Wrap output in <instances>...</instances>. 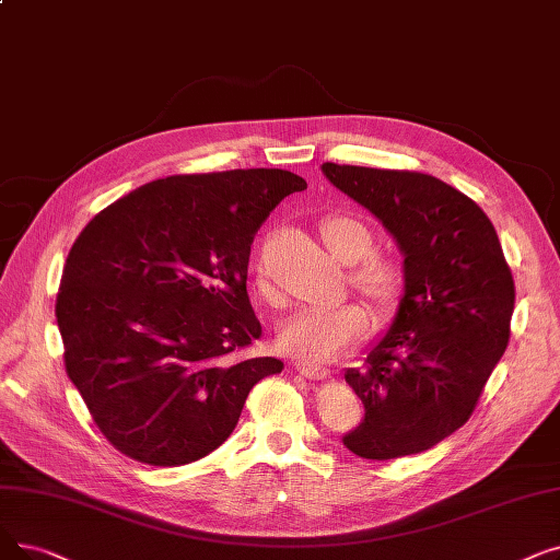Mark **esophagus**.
Listing matches in <instances>:
<instances>
[{
    "mask_svg": "<svg viewBox=\"0 0 560 560\" xmlns=\"http://www.w3.org/2000/svg\"><path fill=\"white\" fill-rule=\"evenodd\" d=\"M298 373H302L308 380H327L331 377V371L327 366H318V363H308V361H295Z\"/></svg>",
    "mask_w": 560,
    "mask_h": 560,
    "instance_id": "obj_1",
    "label": "esophagus"
}]
</instances>
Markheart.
<instances>
[{"mask_svg": "<svg viewBox=\"0 0 560 560\" xmlns=\"http://www.w3.org/2000/svg\"><path fill=\"white\" fill-rule=\"evenodd\" d=\"M318 233L327 252L336 260L350 265V288L366 300L375 313L392 315L402 304L407 293L405 265L396 256L373 252L375 240L366 224L350 214H327L318 224ZM256 290L267 304L279 302L265 267H256ZM366 331V311L354 302H346L325 311H298L283 325L279 343L290 357L323 363L350 350Z\"/></svg>", "mask_w": 560, "mask_h": 560, "instance_id": "b5f03b06", "label": "heart"}]
</instances>
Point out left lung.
<instances>
[{"label":"left lung","instance_id":"obj_1","mask_svg":"<svg viewBox=\"0 0 560 560\" xmlns=\"http://www.w3.org/2000/svg\"><path fill=\"white\" fill-rule=\"evenodd\" d=\"M405 254L407 293L388 334L346 382L366 407L343 444L363 459L432 448L465 425L510 340L515 281L490 217L444 180L323 164Z\"/></svg>","mask_w":560,"mask_h":560}]
</instances>
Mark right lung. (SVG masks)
Returning <instances> with one entry per match:
<instances>
[{
  "mask_svg": "<svg viewBox=\"0 0 560 560\" xmlns=\"http://www.w3.org/2000/svg\"><path fill=\"white\" fill-rule=\"evenodd\" d=\"M306 180L283 168L168 176L101 210L57 293L66 373L105 440L151 467L222 446L252 388L283 371L245 357L262 336L247 295L254 235Z\"/></svg>",
  "mask_w": 560,
  "mask_h": 560,
  "instance_id": "add662e5",
  "label": "right lung"
}]
</instances>
